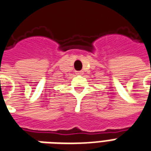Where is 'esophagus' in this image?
<instances>
[{
    "label": "esophagus",
    "instance_id": "34e87169",
    "mask_svg": "<svg viewBox=\"0 0 151 151\" xmlns=\"http://www.w3.org/2000/svg\"><path fill=\"white\" fill-rule=\"evenodd\" d=\"M77 74H78V75H82V74H83V71H78V72H77Z\"/></svg>",
    "mask_w": 151,
    "mask_h": 151
}]
</instances>
